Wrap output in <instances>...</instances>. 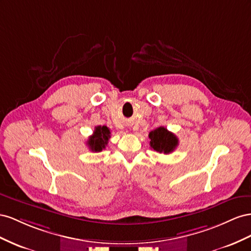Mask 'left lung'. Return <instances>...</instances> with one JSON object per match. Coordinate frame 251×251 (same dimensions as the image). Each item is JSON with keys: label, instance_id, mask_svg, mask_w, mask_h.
I'll list each match as a JSON object with an SVG mask.
<instances>
[{"label": "left lung", "instance_id": "obj_1", "mask_svg": "<svg viewBox=\"0 0 251 251\" xmlns=\"http://www.w3.org/2000/svg\"><path fill=\"white\" fill-rule=\"evenodd\" d=\"M149 145L160 153H170L176 148L178 140L176 135L168 131L165 127H159L149 132Z\"/></svg>", "mask_w": 251, "mask_h": 251}]
</instances>
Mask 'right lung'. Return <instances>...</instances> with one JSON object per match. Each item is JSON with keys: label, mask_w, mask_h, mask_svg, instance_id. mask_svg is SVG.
Masks as SVG:
<instances>
[{"label": "right lung", "mask_w": 251, "mask_h": 251, "mask_svg": "<svg viewBox=\"0 0 251 251\" xmlns=\"http://www.w3.org/2000/svg\"><path fill=\"white\" fill-rule=\"evenodd\" d=\"M110 138V130L107 126H97L94 131V134L89 137L87 141V145L91 151L100 152L108 144V140Z\"/></svg>", "instance_id": "1"}]
</instances>
